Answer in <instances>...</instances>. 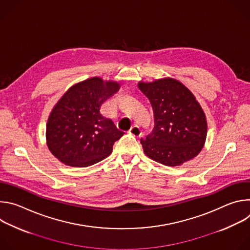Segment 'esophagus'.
<instances>
[{"instance_id":"obj_1","label":"esophagus","mask_w":250,"mask_h":250,"mask_svg":"<svg viewBox=\"0 0 250 250\" xmlns=\"http://www.w3.org/2000/svg\"><path fill=\"white\" fill-rule=\"evenodd\" d=\"M128 133L131 134V135H133V136L138 137V136H140V135L142 134V130H141V128H140L138 125H134L133 126L130 127V129L128 130Z\"/></svg>"}]
</instances>
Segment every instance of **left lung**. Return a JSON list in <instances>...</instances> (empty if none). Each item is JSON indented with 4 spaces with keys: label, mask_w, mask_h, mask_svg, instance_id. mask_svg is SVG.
<instances>
[{
    "label": "left lung",
    "mask_w": 250,
    "mask_h": 250,
    "mask_svg": "<svg viewBox=\"0 0 250 250\" xmlns=\"http://www.w3.org/2000/svg\"><path fill=\"white\" fill-rule=\"evenodd\" d=\"M138 87L148 98L154 118L151 132L140 138L145 153L166 166L194 158L207 136L206 117L194 95L174 79L139 83Z\"/></svg>",
    "instance_id": "1"
}]
</instances>
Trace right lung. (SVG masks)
Instances as JSON below:
<instances>
[{
  "label": "right lung",
  "mask_w": 250,
  "mask_h": 250,
  "mask_svg": "<svg viewBox=\"0 0 250 250\" xmlns=\"http://www.w3.org/2000/svg\"><path fill=\"white\" fill-rule=\"evenodd\" d=\"M120 89L116 82L94 77L71 87L48 119L46 139L51 153L72 167L96 164L113 150L123 135L111 119L101 114L104 102Z\"/></svg>",
  "instance_id": "right-lung-1"
}]
</instances>
